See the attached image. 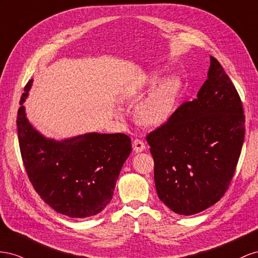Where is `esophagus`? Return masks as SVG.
<instances>
[{"label":"esophagus","mask_w":258,"mask_h":258,"mask_svg":"<svg viewBox=\"0 0 258 258\" xmlns=\"http://www.w3.org/2000/svg\"><path fill=\"white\" fill-rule=\"evenodd\" d=\"M133 146H134V150L136 152H142L146 149V145H145L144 141H143V139H139V138L134 139Z\"/></svg>","instance_id":"obj_1"}]
</instances>
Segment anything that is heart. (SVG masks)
Returning <instances> with one entry per match:
<instances>
[{
  "mask_svg": "<svg viewBox=\"0 0 258 258\" xmlns=\"http://www.w3.org/2000/svg\"><path fill=\"white\" fill-rule=\"evenodd\" d=\"M158 78L152 83L158 82ZM176 94V83L167 81L159 90L147 98L139 108V117L147 125H157L163 122L170 113Z\"/></svg>",
  "mask_w": 258,
  "mask_h": 258,
  "instance_id": "obj_1",
  "label": "heart"
}]
</instances>
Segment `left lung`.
Listing matches in <instances>:
<instances>
[{
  "instance_id": "8db88e82",
  "label": "left lung",
  "mask_w": 258,
  "mask_h": 258,
  "mask_svg": "<svg viewBox=\"0 0 258 258\" xmlns=\"http://www.w3.org/2000/svg\"><path fill=\"white\" fill-rule=\"evenodd\" d=\"M208 80L197 98L185 101L147 134L158 197L180 215L218 202L230 186L245 134V115L232 81L210 57Z\"/></svg>"
}]
</instances>
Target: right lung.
<instances>
[{
	"label": "right lung",
	"mask_w": 258,
	"mask_h": 258,
	"mask_svg": "<svg viewBox=\"0 0 258 258\" xmlns=\"http://www.w3.org/2000/svg\"><path fill=\"white\" fill-rule=\"evenodd\" d=\"M25 86L17 115L18 142L28 178L42 200L72 218L98 214L111 201L122 165L132 151L122 133H90L55 142L44 138L28 122Z\"/></svg>",
	"instance_id": "obj_1"
}]
</instances>
